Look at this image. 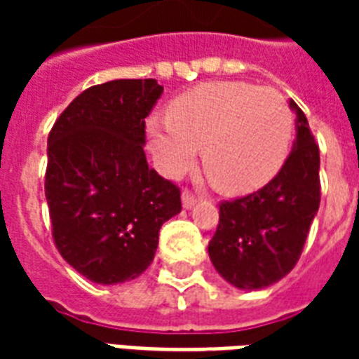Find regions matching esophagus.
Listing matches in <instances>:
<instances>
[{"instance_id": "1", "label": "esophagus", "mask_w": 359, "mask_h": 359, "mask_svg": "<svg viewBox=\"0 0 359 359\" xmlns=\"http://www.w3.org/2000/svg\"><path fill=\"white\" fill-rule=\"evenodd\" d=\"M196 203H197V197L196 196H191L190 191H182V207L186 208V210H190V208L196 207Z\"/></svg>"}]
</instances>
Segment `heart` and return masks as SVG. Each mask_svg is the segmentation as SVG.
I'll list each match as a JSON object with an SVG mask.
<instances>
[{"label":"heart","instance_id":"1","mask_svg":"<svg viewBox=\"0 0 359 359\" xmlns=\"http://www.w3.org/2000/svg\"><path fill=\"white\" fill-rule=\"evenodd\" d=\"M149 147L165 177L196 163L229 194L261 190L283 168L292 141V114L281 93L248 81H208L169 104V115L147 124Z\"/></svg>","mask_w":359,"mask_h":359}]
</instances>
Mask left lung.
<instances>
[{
  "label": "left lung",
  "instance_id": "8db88e82",
  "mask_svg": "<svg viewBox=\"0 0 359 359\" xmlns=\"http://www.w3.org/2000/svg\"><path fill=\"white\" fill-rule=\"evenodd\" d=\"M296 140L283 168L264 188L219 205V224L208 255L236 289L259 290L278 283L300 259L320 205V156L307 117L294 100Z\"/></svg>",
  "mask_w": 359,
  "mask_h": 359
}]
</instances>
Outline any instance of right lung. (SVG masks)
<instances>
[{"label":"right lung","instance_id":"add662e5","mask_svg":"<svg viewBox=\"0 0 359 359\" xmlns=\"http://www.w3.org/2000/svg\"><path fill=\"white\" fill-rule=\"evenodd\" d=\"M163 87L114 80L76 97L48 135L46 201L59 253L100 285L135 279L158 233L180 212L179 188L147 163L145 117Z\"/></svg>","mask_w":359,"mask_h":359}]
</instances>
